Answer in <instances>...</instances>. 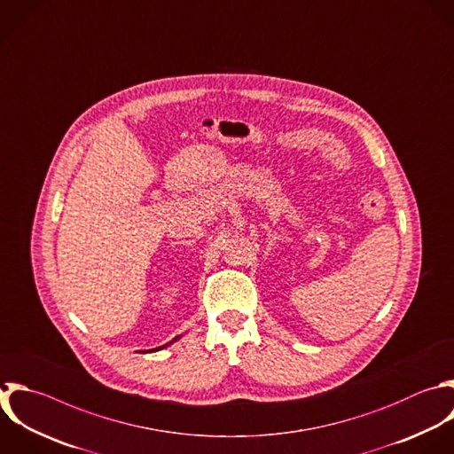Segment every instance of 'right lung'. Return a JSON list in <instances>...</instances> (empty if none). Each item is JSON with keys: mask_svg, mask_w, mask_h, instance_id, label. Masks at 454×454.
Here are the masks:
<instances>
[{"mask_svg": "<svg viewBox=\"0 0 454 454\" xmlns=\"http://www.w3.org/2000/svg\"><path fill=\"white\" fill-rule=\"evenodd\" d=\"M179 337H174L170 342H167V344H163V346H160V348H154V349H149V351H160V349H163V348H167L168 344H172V342H176Z\"/></svg>", "mask_w": 454, "mask_h": 454, "instance_id": "1", "label": "right lung"}]
</instances>
